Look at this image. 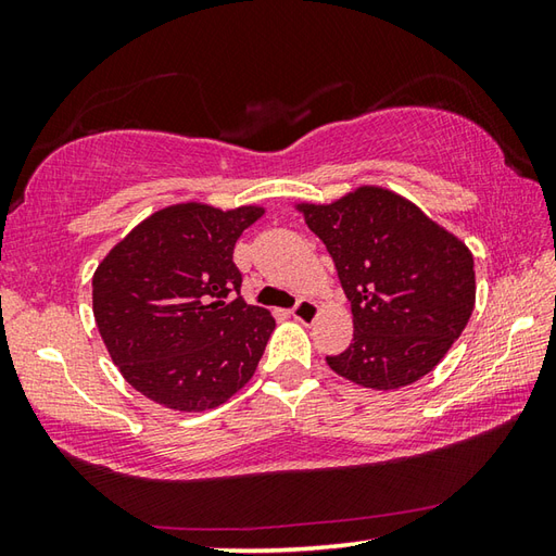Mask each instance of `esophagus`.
<instances>
[{
	"mask_svg": "<svg viewBox=\"0 0 556 556\" xmlns=\"http://www.w3.org/2000/svg\"><path fill=\"white\" fill-rule=\"evenodd\" d=\"M293 320H299L303 325H313L317 320V315H320V308H317V303L308 301V299H301L296 305H293Z\"/></svg>",
	"mask_w": 556,
	"mask_h": 556,
	"instance_id": "obj_1",
	"label": "esophagus"
}]
</instances>
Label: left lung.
<instances>
[{
    "label": "left lung",
    "mask_w": 556,
    "mask_h": 556,
    "mask_svg": "<svg viewBox=\"0 0 556 556\" xmlns=\"http://www.w3.org/2000/svg\"><path fill=\"white\" fill-rule=\"evenodd\" d=\"M351 301L353 341L327 356L337 375L389 392L434 370L476 305L466 243L394 191L361 186L329 205L299 203Z\"/></svg>",
    "instance_id": "obj_1"
}]
</instances>
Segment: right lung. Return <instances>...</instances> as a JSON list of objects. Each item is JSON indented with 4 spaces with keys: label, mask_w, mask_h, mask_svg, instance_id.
<instances>
[{
    "label": "right lung",
    "mask_w": 556,
    "mask_h": 556,
    "mask_svg": "<svg viewBox=\"0 0 556 556\" xmlns=\"http://www.w3.org/2000/svg\"><path fill=\"white\" fill-rule=\"evenodd\" d=\"M265 207L179 203L152 212L92 275V315L110 358L164 408H217L251 380L275 329L241 296L233 245Z\"/></svg>",
    "instance_id": "obj_1"
}]
</instances>
